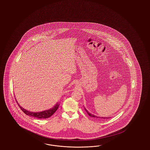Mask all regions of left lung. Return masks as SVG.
Segmentation results:
<instances>
[{
  "mask_svg": "<svg viewBox=\"0 0 150 150\" xmlns=\"http://www.w3.org/2000/svg\"><path fill=\"white\" fill-rule=\"evenodd\" d=\"M85 109L86 110V111L87 113L88 114L90 117H93V118H103V119H108V118H100V117H97V116H96V115H93V114H91L90 113H88V112L87 110L86 109V108H85Z\"/></svg>",
  "mask_w": 150,
  "mask_h": 150,
  "instance_id": "obj_1",
  "label": "left lung"
}]
</instances>
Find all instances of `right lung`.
Masks as SVG:
<instances>
[{"mask_svg":"<svg viewBox=\"0 0 150 150\" xmlns=\"http://www.w3.org/2000/svg\"><path fill=\"white\" fill-rule=\"evenodd\" d=\"M17 103L19 107L20 108V109L23 110V112L24 113L26 114V115H28L31 116V117H35V118H38V119H45V118L50 117L57 111V110L58 108L59 105V104L57 103L53 108H52L51 109L45 110V111H43V112H41L35 113V112H30V111L26 110V109H23L21 106H20V105H18V102H17Z\"/></svg>","mask_w":150,"mask_h":150,"instance_id":"1","label":"right lung"}]
</instances>
